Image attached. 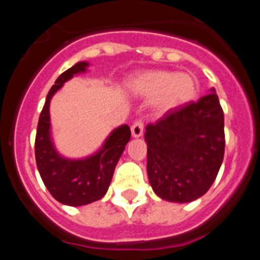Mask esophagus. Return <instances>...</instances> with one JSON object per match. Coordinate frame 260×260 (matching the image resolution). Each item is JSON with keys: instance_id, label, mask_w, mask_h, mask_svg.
<instances>
[{"instance_id": "1", "label": "esophagus", "mask_w": 260, "mask_h": 260, "mask_svg": "<svg viewBox=\"0 0 260 260\" xmlns=\"http://www.w3.org/2000/svg\"><path fill=\"white\" fill-rule=\"evenodd\" d=\"M143 130H144V123L142 119H138L133 123L132 126V134L134 138H139L143 135Z\"/></svg>"}]
</instances>
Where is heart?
<instances>
[{"label":"heart","mask_w":260,"mask_h":260,"mask_svg":"<svg viewBox=\"0 0 260 260\" xmlns=\"http://www.w3.org/2000/svg\"><path fill=\"white\" fill-rule=\"evenodd\" d=\"M134 89L144 98L157 99L156 108L165 113L192 102L198 93V82L189 73L156 70L138 77Z\"/></svg>","instance_id":"1"}]
</instances>
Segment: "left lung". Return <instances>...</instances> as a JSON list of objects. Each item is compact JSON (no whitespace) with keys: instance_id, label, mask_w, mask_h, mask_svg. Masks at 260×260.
Wrapping results in <instances>:
<instances>
[{"instance_id":"obj_1","label":"left lung","mask_w":260,"mask_h":260,"mask_svg":"<svg viewBox=\"0 0 260 260\" xmlns=\"http://www.w3.org/2000/svg\"><path fill=\"white\" fill-rule=\"evenodd\" d=\"M147 173L156 195L187 203L208 191L224 158V112L212 93L146 127Z\"/></svg>"}]
</instances>
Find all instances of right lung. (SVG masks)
I'll return each mask as SVG.
<instances>
[{
	"instance_id": "1",
	"label": "right lung",
	"mask_w": 260,
	"mask_h": 260,
	"mask_svg": "<svg viewBox=\"0 0 260 260\" xmlns=\"http://www.w3.org/2000/svg\"><path fill=\"white\" fill-rule=\"evenodd\" d=\"M87 66V62H78L57 78L41 110L35 139L36 165L41 180L53 198L73 207L92 203L104 197L117 162L132 137L130 127L123 125L112 132L100 151L89 157L69 160L57 153L50 139V99L66 80L86 71Z\"/></svg>"
}]
</instances>
